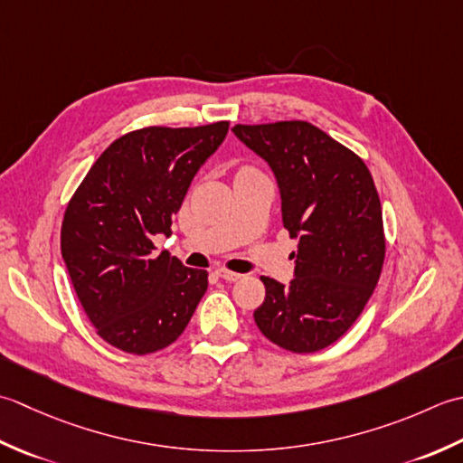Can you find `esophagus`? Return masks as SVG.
<instances>
[{
  "label": "esophagus",
  "mask_w": 463,
  "mask_h": 463,
  "mask_svg": "<svg viewBox=\"0 0 463 463\" xmlns=\"http://www.w3.org/2000/svg\"><path fill=\"white\" fill-rule=\"evenodd\" d=\"M215 276L222 278V279H225V281H238V279H241V273H235V271L223 269V268L215 269Z\"/></svg>",
  "instance_id": "esophagus-1"
}]
</instances>
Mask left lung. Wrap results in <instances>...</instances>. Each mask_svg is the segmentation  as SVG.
<instances>
[{
    "instance_id": "8db88e82",
    "label": "left lung",
    "mask_w": 463,
    "mask_h": 463,
    "mask_svg": "<svg viewBox=\"0 0 463 463\" xmlns=\"http://www.w3.org/2000/svg\"><path fill=\"white\" fill-rule=\"evenodd\" d=\"M276 177L281 222L298 240L294 279L263 276L266 299L253 311L260 332L294 354L337 342L364 311L380 279L385 240L370 169L307 121L232 128Z\"/></svg>"
}]
</instances>
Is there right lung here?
Here are the masks:
<instances>
[{"mask_svg":"<svg viewBox=\"0 0 463 463\" xmlns=\"http://www.w3.org/2000/svg\"><path fill=\"white\" fill-rule=\"evenodd\" d=\"M230 121L144 128L103 152L73 194L61 223V258L98 335L128 354L164 350L184 334L207 289L156 235H172L192 179L228 136Z\"/></svg>","mask_w":463,"mask_h":463,"instance_id":"right-lung-1","label":"right lung"}]
</instances>
